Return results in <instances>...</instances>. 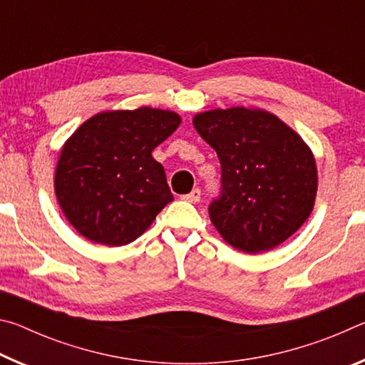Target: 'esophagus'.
<instances>
[{
  "mask_svg": "<svg viewBox=\"0 0 365 365\" xmlns=\"http://www.w3.org/2000/svg\"><path fill=\"white\" fill-rule=\"evenodd\" d=\"M183 200L188 201V202H193V205H196V202H200V200H201V191L197 190V188H195L193 191H191V193L185 195Z\"/></svg>",
  "mask_w": 365,
  "mask_h": 365,
  "instance_id": "esophagus-1",
  "label": "esophagus"
}]
</instances>
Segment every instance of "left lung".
<instances>
[{
    "mask_svg": "<svg viewBox=\"0 0 365 365\" xmlns=\"http://www.w3.org/2000/svg\"><path fill=\"white\" fill-rule=\"evenodd\" d=\"M193 125L222 165V196L209 206L220 237L257 255L298 232L312 212L319 183L306 141L261 108L205 110L195 114Z\"/></svg>",
    "mask_w": 365,
    "mask_h": 365,
    "instance_id": "1",
    "label": "left lung"
}]
</instances>
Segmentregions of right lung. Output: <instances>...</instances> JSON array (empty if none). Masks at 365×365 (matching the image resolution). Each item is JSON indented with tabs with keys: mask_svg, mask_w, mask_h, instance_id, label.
<instances>
[{
	"mask_svg": "<svg viewBox=\"0 0 365 365\" xmlns=\"http://www.w3.org/2000/svg\"><path fill=\"white\" fill-rule=\"evenodd\" d=\"M174 110H101L61 148L54 193L66 219L90 242L123 246L141 237L174 201L154 148L180 125Z\"/></svg>",
	"mask_w": 365,
	"mask_h": 365,
	"instance_id": "add662e5",
	"label": "right lung"
}]
</instances>
